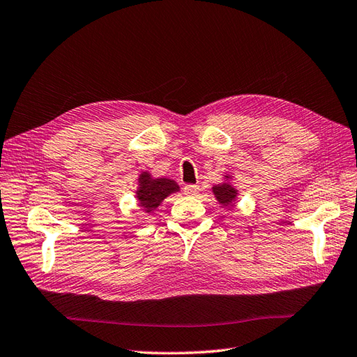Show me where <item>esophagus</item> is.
I'll return each instance as SVG.
<instances>
[{
	"label": "esophagus",
	"mask_w": 357,
	"mask_h": 357,
	"mask_svg": "<svg viewBox=\"0 0 357 357\" xmlns=\"http://www.w3.org/2000/svg\"><path fill=\"white\" fill-rule=\"evenodd\" d=\"M199 191H200V185H185L184 188V192L188 196H196Z\"/></svg>",
	"instance_id": "1"
}]
</instances>
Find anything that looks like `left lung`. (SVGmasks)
<instances>
[{
	"instance_id": "left-lung-1",
	"label": "left lung",
	"mask_w": 357,
	"mask_h": 357,
	"mask_svg": "<svg viewBox=\"0 0 357 357\" xmlns=\"http://www.w3.org/2000/svg\"><path fill=\"white\" fill-rule=\"evenodd\" d=\"M212 192L218 200L220 205H222L226 209H231L235 206V202L238 200V195H239L236 187L231 185L230 175H224V181L220 182L218 185H213Z\"/></svg>"
}]
</instances>
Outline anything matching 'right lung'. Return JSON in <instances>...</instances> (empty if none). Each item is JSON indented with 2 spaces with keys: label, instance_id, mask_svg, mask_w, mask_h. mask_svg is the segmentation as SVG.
<instances>
[{
  "label": "right lung",
  "instance_id": "obj_1",
  "mask_svg": "<svg viewBox=\"0 0 357 357\" xmlns=\"http://www.w3.org/2000/svg\"><path fill=\"white\" fill-rule=\"evenodd\" d=\"M179 191V185L169 178H152L149 172H142L137 178L136 199L146 213L154 212L166 197Z\"/></svg>",
  "mask_w": 357,
  "mask_h": 357
}]
</instances>
